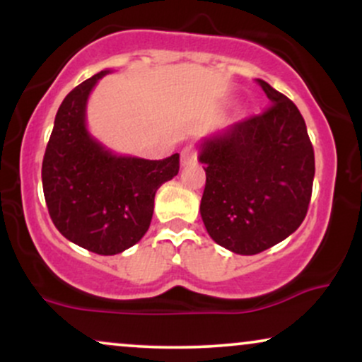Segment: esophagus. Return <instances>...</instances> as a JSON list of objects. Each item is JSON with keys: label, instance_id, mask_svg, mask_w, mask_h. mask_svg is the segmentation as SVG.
<instances>
[{"label": "esophagus", "instance_id": "esophagus-1", "mask_svg": "<svg viewBox=\"0 0 362 362\" xmlns=\"http://www.w3.org/2000/svg\"><path fill=\"white\" fill-rule=\"evenodd\" d=\"M195 160H197V148H195V144H187L180 153L182 165L187 167V165H192Z\"/></svg>", "mask_w": 362, "mask_h": 362}]
</instances>
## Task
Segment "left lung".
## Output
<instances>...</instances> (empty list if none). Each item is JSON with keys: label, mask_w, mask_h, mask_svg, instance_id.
Listing matches in <instances>:
<instances>
[{"label": "left lung", "mask_w": 362, "mask_h": 362, "mask_svg": "<svg viewBox=\"0 0 362 362\" xmlns=\"http://www.w3.org/2000/svg\"><path fill=\"white\" fill-rule=\"evenodd\" d=\"M271 105L202 144L201 216L211 238L240 255L286 240L308 213L315 153L298 107L257 80Z\"/></svg>", "instance_id": "left-lung-1"}]
</instances>
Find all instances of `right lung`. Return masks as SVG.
Returning a JSON list of instances; mask_svg holds the SVG:
<instances>
[{
    "mask_svg": "<svg viewBox=\"0 0 362 362\" xmlns=\"http://www.w3.org/2000/svg\"><path fill=\"white\" fill-rule=\"evenodd\" d=\"M107 73H97L66 95L42 161L44 197L54 226L98 255H115L143 238L156 190L180 168L178 153L165 160L117 156L88 134L86 100Z\"/></svg>",
    "mask_w": 362,
    "mask_h": 362,
    "instance_id": "1",
    "label": "right lung"
}]
</instances>
